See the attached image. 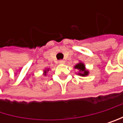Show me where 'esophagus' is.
Returning <instances> with one entry per match:
<instances>
[{"mask_svg": "<svg viewBox=\"0 0 123 123\" xmlns=\"http://www.w3.org/2000/svg\"><path fill=\"white\" fill-rule=\"evenodd\" d=\"M59 63H60V64H63V63H65V61L63 60H59Z\"/></svg>", "mask_w": 123, "mask_h": 123, "instance_id": "esophagus-1", "label": "esophagus"}]
</instances>
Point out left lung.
I'll use <instances>...</instances> for the list:
<instances>
[{
  "label": "left lung",
  "mask_w": 123,
  "mask_h": 123,
  "mask_svg": "<svg viewBox=\"0 0 123 123\" xmlns=\"http://www.w3.org/2000/svg\"><path fill=\"white\" fill-rule=\"evenodd\" d=\"M74 68L79 71V72L77 73V74L81 76V77H86L89 74L88 70L86 69V66L83 62H79L77 64H76L74 66Z\"/></svg>",
  "instance_id": "left-lung-1"
}]
</instances>
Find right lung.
I'll use <instances>...</instances> for the list:
<instances>
[{
    "label": "right lung",
    "instance_id": "add662e5",
    "mask_svg": "<svg viewBox=\"0 0 123 123\" xmlns=\"http://www.w3.org/2000/svg\"><path fill=\"white\" fill-rule=\"evenodd\" d=\"M49 71V68H46V69H44L43 70V75L44 76H46V74H47V73H48V72Z\"/></svg>",
    "mask_w": 123,
    "mask_h": 123
}]
</instances>
